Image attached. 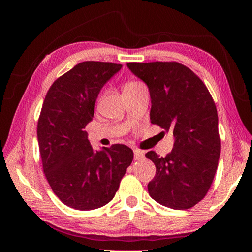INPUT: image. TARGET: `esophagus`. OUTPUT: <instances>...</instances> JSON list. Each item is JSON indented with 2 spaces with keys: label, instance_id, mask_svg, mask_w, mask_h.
I'll return each instance as SVG.
<instances>
[{
  "label": "esophagus",
  "instance_id": "1",
  "mask_svg": "<svg viewBox=\"0 0 252 252\" xmlns=\"http://www.w3.org/2000/svg\"><path fill=\"white\" fill-rule=\"evenodd\" d=\"M142 158H144V153H143V151L137 150V149L134 150V159L140 160V159H142Z\"/></svg>",
  "mask_w": 252,
  "mask_h": 252
}]
</instances>
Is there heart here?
<instances>
[{
  "instance_id": "b5f03b06",
  "label": "heart",
  "mask_w": 252,
  "mask_h": 252,
  "mask_svg": "<svg viewBox=\"0 0 252 252\" xmlns=\"http://www.w3.org/2000/svg\"><path fill=\"white\" fill-rule=\"evenodd\" d=\"M136 86H140V84H137V82H128V84L125 86V88H127V87H136Z\"/></svg>"
}]
</instances>
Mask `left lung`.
<instances>
[{
    "label": "left lung",
    "mask_w": 252,
    "mask_h": 252,
    "mask_svg": "<svg viewBox=\"0 0 252 252\" xmlns=\"http://www.w3.org/2000/svg\"><path fill=\"white\" fill-rule=\"evenodd\" d=\"M148 86L150 120L174 136L173 149L165 157L148 151L156 166L148 184L151 198L174 210L190 209L211 187L220 156L218 113L203 81L177 62L127 63Z\"/></svg>",
    "instance_id": "8db88e82"
}]
</instances>
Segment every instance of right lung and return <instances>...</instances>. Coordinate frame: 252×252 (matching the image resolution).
<instances>
[{
    "label": "right lung",
    "instance_id": "right-lung-1",
    "mask_svg": "<svg viewBox=\"0 0 252 252\" xmlns=\"http://www.w3.org/2000/svg\"><path fill=\"white\" fill-rule=\"evenodd\" d=\"M123 65L82 62L51 85L37 122L43 172L55 195L75 210H94L115 197L132 164L133 150L124 144L94 150L85 127L95 102Z\"/></svg>",
    "mask_w": 252,
    "mask_h": 252
}]
</instances>
